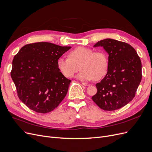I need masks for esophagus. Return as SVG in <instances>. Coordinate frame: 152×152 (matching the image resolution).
Masks as SVG:
<instances>
[{"label":"esophagus","mask_w":152,"mask_h":152,"mask_svg":"<svg viewBox=\"0 0 152 152\" xmlns=\"http://www.w3.org/2000/svg\"><path fill=\"white\" fill-rule=\"evenodd\" d=\"M82 84L83 86H90V84L89 83H82Z\"/></svg>","instance_id":"esophagus-1"}]
</instances>
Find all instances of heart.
Here are the masks:
<instances>
[{
    "label": "heart",
    "mask_w": 152,
    "mask_h": 152,
    "mask_svg": "<svg viewBox=\"0 0 152 152\" xmlns=\"http://www.w3.org/2000/svg\"><path fill=\"white\" fill-rule=\"evenodd\" d=\"M57 68L66 77H71L79 69L82 70L76 77L81 81L99 79L106 73L108 68V58L102 52H94L92 49L79 47L71 50L68 57H61L57 60Z\"/></svg>",
    "instance_id": "heart-1"
}]
</instances>
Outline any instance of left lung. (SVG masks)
Listing matches in <instances>:
<instances>
[{"mask_svg":"<svg viewBox=\"0 0 152 152\" xmlns=\"http://www.w3.org/2000/svg\"><path fill=\"white\" fill-rule=\"evenodd\" d=\"M108 54L107 73L96 84L97 94L92 100L102 110L121 108L135 97L142 79V63L137 52L129 44L113 39L99 41Z\"/></svg>","mask_w":152,"mask_h":152,"instance_id":"8db88e82","label":"left lung"}]
</instances>
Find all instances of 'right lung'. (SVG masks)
<instances>
[{
    "instance_id": "add662e5",
    "label": "right lung",
    "mask_w": 152,
    "mask_h": 152,
    "mask_svg": "<svg viewBox=\"0 0 152 152\" xmlns=\"http://www.w3.org/2000/svg\"><path fill=\"white\" fill-rule=\"evenodd\" d=\"M50 42L25 45L15 55L11 77L20 100L37 113H47L65 97L71 80L57 68V60L71 49Z\"/></svg>"
}]
</instances>
